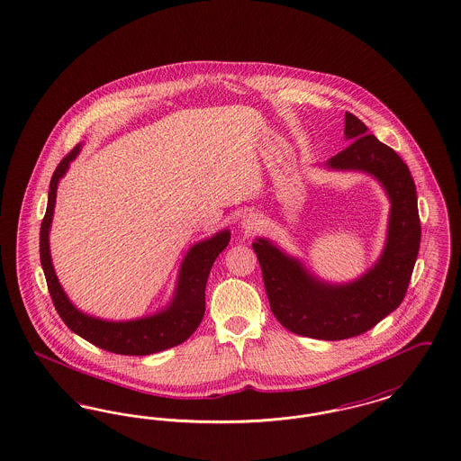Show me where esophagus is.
<instances>
[{
  "label": "esophagus",
  "mask_w": 461,
  "mask_h": 461,
  "mask_svg": "<svg viewBox=\"0 0 461 461\" xmlns=\"http://www.w3.org/2000/svg\"><path fill=\"white\" fill-rule=\"evenodd\" d=\"M258 218L254 212H249L243 216V220L240 221V228L245 231V233H254L258 228Z\"/></svg>",
  "instance_id": "34e87169"
}]
</instances>
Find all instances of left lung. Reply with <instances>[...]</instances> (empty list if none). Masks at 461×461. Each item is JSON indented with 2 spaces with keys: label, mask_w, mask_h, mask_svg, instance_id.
<instances>
[{
  "label": "left lung",
  "mask_w": 461,
  "mask_h": 461,
  "mask_svg": "<svg viewBox=\"0 0 461 461\" xmlns=\"http://www.w3.org/2000/svg\"><path fill=\"white\" fill-rule=\"evenodd\" d=\"M345 113V139L351 144L324 163L331 171H360L383 185L389 199L387 235L381 258L348 283H330L311 273L302 260L271 240L252 243L266 294L281 326L300 336L338 341L374 328L400 307L420 247L417 188L403 159L367 133Z\"/></svg>",
  "instance_id": "8db88e82"
}]
</instances>
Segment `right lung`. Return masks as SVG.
<instances>
[{"label":"right lung","instance_id":"obj_1","mask_svg":"<svg viewBox=\"0 0 461 461\" xmlns=\"http://www.w3.org/2000/svg\"><path fill=\"white\" fill-rule=\"evenodd\" d=\"M80 149L82 144L75 146L74 150L67 158H63L56 167L50 184L46 214L41 224V266L46 276L50 295L55 303L56 312L59 313L63 322L75 334L103 350L113 351L118 355H150L173 348L184 343L199 328L205 311L207 277L214 260L230 243L231 233L230 230H222L211 239L201 240L188 249L178 271L173 298L159 312L130 321H106L78 311L61 288L56 276L50 252V230L55 214L58 184L68 171L70 163L78 156Z\"/></svg>","mask_w":461,"mask_h":461}]
</instances>
